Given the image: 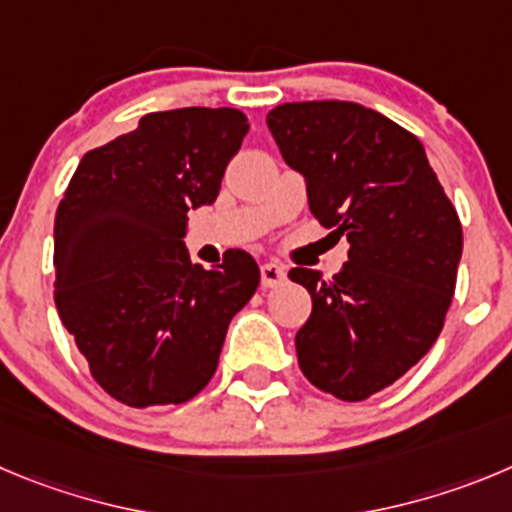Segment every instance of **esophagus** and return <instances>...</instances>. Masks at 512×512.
<instances>
[{
	"label": "esophagus",
	"instance_id": "1",
	"mask_svg": "<svg viewBox=\"0 0 512 512\" xmlns=\"http://www.w3.org/2000/svg\"><path fill=\"white\" fill-rule=\"evenodd\" d=\"M285 267L283 265H275V262H265L260 267V280H262V288H278V285L285 283Z\"/></svg>",
	"mask_w": 512,
	"mask_h": 512
}]
</instances>
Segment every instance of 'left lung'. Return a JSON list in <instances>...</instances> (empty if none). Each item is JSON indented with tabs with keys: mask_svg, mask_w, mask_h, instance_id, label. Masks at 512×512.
I'll return each mask as SVG.
<instances>
[{
	"mask_svg": "<svg viewBox=\"0 0 512 512\" xmlns=\"http://www.w3.org/2000/svg\"><path fill=\"white\" fill-rule=\"evenodd\" d=\"M267 128L285 164L305 176L308 207L348 240L333 278L293 267L313 298L295 336L315 389L364 401L434 346L450 310L462 224L414 133L346 100L283 103Z\"/></svg>",
	"mask_w": 512,
	"mask_h": 512,
	"instance_id": "left-lung-1",
	"label": "left lung"
}]
</instances>
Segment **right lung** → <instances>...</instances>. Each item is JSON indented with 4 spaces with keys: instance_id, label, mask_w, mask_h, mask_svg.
Listing matches in <instances>:
<instances>
[{
    "instance_id": "add662e5",
    "label": "right lung",
    "mask_w": 512,
    "mask_h": 512,
    "mask_svg": "<svg viewBox=\"0 0 512 512\" xmlns=\"http://www.w3.org/2000/svg\"><path fill=\"white\" fill-rule=\"evenodd\" d=\"M250 123L234 108L148 113L93 148L55 214V305L103 391L126 407L194 399L260 285L245 250L191 265L189 209L212 204Z\"/></svg>"
}]
</instances>
